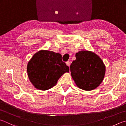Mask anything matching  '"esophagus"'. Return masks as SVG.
<instances>
[{
    "label": "esophagus",
    "mask_w": 126,
    "mask_h": 126,
    "mask_svg": "<svg viewBox=\"0 0 126 126\" xmlns=\"http://www.w3.org/2000/svg\"><path fill=\"white\" fill-rule=\"evenodd\" d=\"M66 65H67V66H68V67H69L70 65V62L69 61H67V62L66 63Z\"/></svg>",
    "instance_id": "obj_1"
}]
</instances>
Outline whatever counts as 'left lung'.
Returning <instances> with one entry per match:
<instances>
[{
    "mask_svg": "<svg viewBox=\"0 0 126 126\" xmlns=\"http://www.w3.org/2000/svg\"><path fill=\"white\" fill-rule=\"evenodd\" d=\"M76 58L70 65V71L77 86L88 91L96 88L105 76L103 61L93 52L86 50L76 54Z\"/></svg>",
    "mask_w": 126,
    "mask_h": 126,
    "instance_id": "1",
    "label": "left lung"
}]
</instances>
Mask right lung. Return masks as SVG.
Segmentation results:
<instances>
[{
  "label": "right lung",
  "instance_id": "right-lung-1",
  "mask_svg": "<svg viewBox=\"0 0 126 126\" xmlns=\"http://www.w3.org/2000/svg\"><path fill=\"white\" fill-rule=\"evenodd\" d=\"M69 67L62 61L60 54L42 50L33 56L27 64L29 79L37 89L46 91L57 83Z\"/></svg>",
  "mask_w": 126,
  "mask_h": 126
}]
</instances>
